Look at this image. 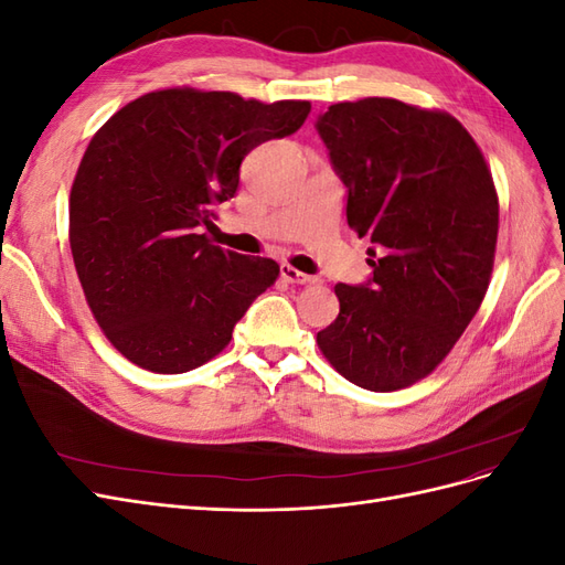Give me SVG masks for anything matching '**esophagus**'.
<instances>
[{
  "label": "esophagus",
  "instance_id": "obj_1",
  "mask_svg": "<svg viewBox=\"0 0 565 565\" xmlns=\"http://www.w3.org/2000/svg\"><path fill=\"white\" fill-rule=\"evenodd\" d=\"M280 276H282L285 282H292V285H311V282H316V278L306 276V273L297 270L295 266H289V264L280 266Z\"/></svg>",
  "mask_w": 565,
  "mask_h": 565
}]
</instances>
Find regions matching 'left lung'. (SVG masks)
Returning a JSON list of instances; mask_svg holds the SVG:
<instances>
[{
    "label": "left lung",
    "mask_w": 565,
    "mask_h": 565,
    "mask_svg": "<svg viewBox=\"0 0 565 565\" xmlns=\"http://www.w3.org/2000/svg\"><path fill=\"white\" fill-rule=\"evenodd\" d=\"M316 129L349 188V226L372 243V278L334 287L339 316L316 341L355 386L405 388L443 363L488 292L492 174L450 113L396 98L334 104Z\"/></svg>",
    "instance_id": "obj_1"
}]
</instances>
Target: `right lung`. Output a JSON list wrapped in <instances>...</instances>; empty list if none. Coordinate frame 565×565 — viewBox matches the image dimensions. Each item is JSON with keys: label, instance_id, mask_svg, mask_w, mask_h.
<instances>
[{"label": "right lung", "instance_id": "add662e5", "mask_svg": "<svg viewBox=\"0 0 565 565\" xmlns=\"http://www.w3.org/2000/svg\"><path fill=\"white\" fill-rule=\"evenodd\" d=\"M309 113V100L172 87L94 134L71 191V249L98 328L127 361L158 374L204 365L276 282V262L221 249L202 226L235 195L247 152Z\"/></svg>", "mask_w": 565, "mask_h": 565}]
</instances>
